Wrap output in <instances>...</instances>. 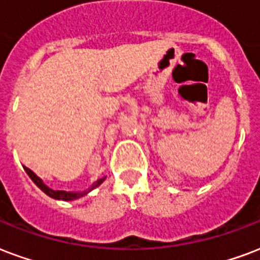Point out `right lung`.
I'll return each instance as SVG.
<instances>
[{
	"label": "right lung",
	"mask_w": 260,
	"mask_h": 260,
	"mask_svg": "<svg viewBox=\"0 0 260 260\" xmlns=\"http://www.w3.org/2000/svg\"><path fill=\"white\" fill-rule=\"evenodd\" d=\"M24 170L27 172V174L29 176V178L32 180L34 183L37 184L38 188H41L45 193H46L47 196H50V198H53V199H57V201H65V202H69V201H75V199H79V198H82V196L87 195L88 192L91 191V189H94V188H96L98 185H101V184L104 183L105 181V177L104 178H99L98 181H95L94 184H92V187L90 188V189H87V191H83V192H67V191H54V189H51V188H49L46 185V184L43 183L42 178H39L37 176V174L34 173L32 170H29L28 168H25L24 166Z\"/></svg>",
	"instance_id": "add662e5"
}]
</instances>
